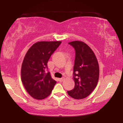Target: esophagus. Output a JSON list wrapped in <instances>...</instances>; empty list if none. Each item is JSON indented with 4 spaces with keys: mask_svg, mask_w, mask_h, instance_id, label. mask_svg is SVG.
<instances>
[{
    "mask_svg": "<svg viewBox=\"0 0 123 123\" xmlns=\"http://www.w3.org/2000/svg\"><path fill=\"white\" fill-rule=\"evenodd\" d=\"M63 80V78H59V81H60V82H62Z\"/></svg>",
    "mask_w": 123,
    "mask_h": 123,
    "instance_id": "esophagus-1",
    "label": "esophagus"
}]
</instances>
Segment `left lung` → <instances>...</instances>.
Returning a JSON list of instances; mask_svg holds the SVG:
<instances>
[{
    "label": "left lung",
    "mask_w": 123,
    "mask_h": 123,
    "mask_svg": "<svg viewBox=\"0 0 123 123\" xmlns=\"http://www.w3.org/2000/svg\"><path fill=\"white\" fill-rule=\"evenodd\" d=\"M75 51L73 68L74 89L68 95L75 99L85 98L96 87L99 76V67L97 57L90 47L83 42L68 43Z\"/></svg>",
    "instance_id": "1"
}]
</instances>
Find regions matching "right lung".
I'll return each mask as SVG.
<instances>
[{"label":"right lung","instance_id":"right-lung-1","mask_svg":"<svg viewBox=\"0 0 123 123\" xmlns=\"http://www.w3.org/2000/svg\"><path fill=\"white\" fill-rule=\"evenodd\" d=\"M61 43V41L38 42L31 47L25 56L21 79L26 91L34 99L41 100L49 96L56 84L45 70L50 57Z\"/></svg>","mask_w":123,"mask_h":123}]
</instances>
